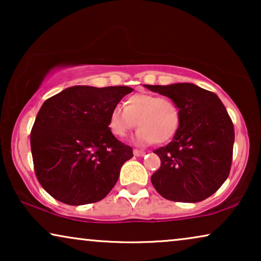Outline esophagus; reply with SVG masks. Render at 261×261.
Returning <instances> with one entry per match:
<instances>
[{
	"label": "esophagus",
	"instance_id": "obj_1",
	"mask_svg": "<svg viewBox=\"0 0 261 261\" xmlns=\"http://www.w3.org/2000/svg\"><path fill=\"white\" fill-rule=\"evenodd\" d=\"M133 153H134L135 156H144V155L146 154V152H144V151H139V149H134Z\"/></svg>",
	"mask_w": 261,
	"mask_h": 261
}]
</instances>
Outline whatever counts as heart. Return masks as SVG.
Masks as SVG:
<instances>
[{
    "label": "heart",
    "instance_id": "b5f03b06",
    "mask_svg": "<svg viewBox=\"0 0 261 261\" xmlns=\"http://www.w3.org/2000/svg\"><path fill=\"white\" fill-rule=\"evenodd\" d=\"M134 141L145 146L169 141L179 126V109L169 97L153 94H134L123 102V108L114 107L108 116V129L114 137L123 139L135 127Z\"/></svg>",
    "mask_w": 261,
    "mask_h": 261
}]
</instances>
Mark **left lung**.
<instances>
[{
	"label": "left lung",
	"mask_w": 261,
	"mask_h": 261,
	"mask_svg": "<svg viewBox=\"0 0 261 261\" xmlns=\"http://www.w3.org/2000/svg\"><path fill=\"white\" fill-rule=\"evenodd\" d=\"M179 109V126L172 141L155 149L160 167L153 187L164 198L195 203L219 190L230 171L234 126L216 94L191 83L147 85Z\"/></svg>",
	"instance_id": "obj_1"
}]
</instances>
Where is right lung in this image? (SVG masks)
<instances>
[{
    "instance_id": "1",
    "label": "right lung",
    "mask_w": 261,
    "mask_h": 261,
    "mask_svg": "<svg viewBox=\"0 0 261 261\" xmlns=\"http://www.w3.org/2000/svg\"><path fill=\"white\" fill-rule=\"evenodd\" d=\"M132 91L74 85L44 102L32 128L31 148L39 183L52 197L83 205L109 194L133 149L110 133L108 116Z\"/></svg>"
}]
</instances>
